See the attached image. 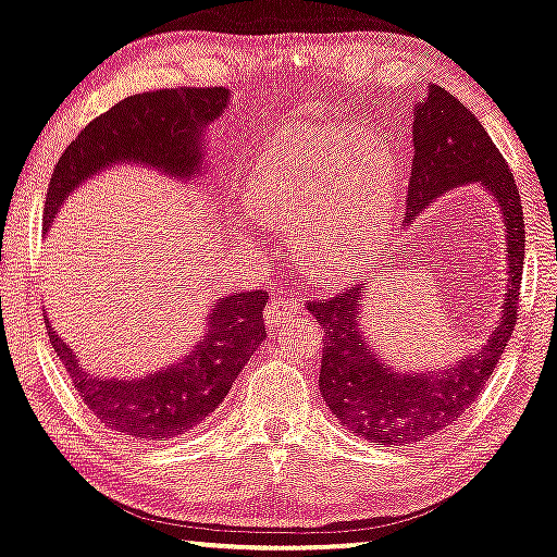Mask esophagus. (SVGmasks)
I'll return each mask as SVG.
<instances>
[{
	"label": "esophagus",
	"instance_id": "obj_1",
	"mask_svg": "<svg viewBox=\"0 0 557 557\" xmlns=\"http://www.w3.org/2000/svg\"><path fill=\"white\" fill-rule=\"evenodd\" d=\"M298 311H300V295H295V293L277 295V298H272L270 306L264 308V321H267V326H277L285 315H293Z\"/></svg>",
	"mask_w": 557,
	"mask_h": 557
}]
</instances>
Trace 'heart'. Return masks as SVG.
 Returning <instances> with one entry per match:
<instances>
[{
	"mask_svg": "<svg viewBox=\"0 0 557 557\" xmlns=\"http://www.w3.org/2000/svg\"><path fill=\"white\" fill-rule=\"evenodd\" d=\"M400 189L393 146L355 125L311 128L251 169L249 208L264 228L295 234L319 283H347L375 262Z\"/></svg>",
	"mask_w": 557,
	"mask_h": 557,
	"instance_id": "obj_1",
	"label": "heart"
}]
</instances>
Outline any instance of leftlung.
I'll return each mask as SVG.
<instances>
[{"mask_svg": "<svg viewBox=\"0 0 557 557\" xmlns=\"http://www.w3.org/2000/svg\"><path fill=\"white\" fill-rule=\"evenodd\" d=\"M413 164L406 200V226L429 202L462 185H481L504 218L506 293L494 331L481 349L445 370H396L364 339L362 308L368 283L326 302H308L323 331L319 391L331 413L351 434L383 445H417L455 424L481 396L502 360L517 323L524 267V218L519 189L483 125L445 87L429 84L424 102L413 104Z\"/></svg>", "mask_w": 557, "mask_h": 557, "instance_id": "left-lung-1", "label": "left lung"}]
</instances>
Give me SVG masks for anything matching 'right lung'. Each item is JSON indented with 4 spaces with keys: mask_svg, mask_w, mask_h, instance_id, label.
Listing matches in <instances>:
<instances>
[{
    "mask_svg": "<svg viewBox=\"0 0 557 557\" xmlns=\"http://www.w3.org/2000/svg\"><path fill=\"white\" fill-rule=\"evenodd\" d=\"M228 100L226 87L157 89L125 97L61 153L46 195V228L74 187L115 164L151 166L182 182L200 177L206 169L202 136L228 110ZM267 298L264 290L218 298L206 315L202 339L185 357L144 377H102L84 370L48 319L46 326L89 411L112 432L161 442L193 432L223 404L244 364L264 342Z\"/></svg>",
    "mask_w": 557,
    "mask_h": 557,
    "instance_id": "right-lung-1",
    "label": "right lung"
}]
</instances>
